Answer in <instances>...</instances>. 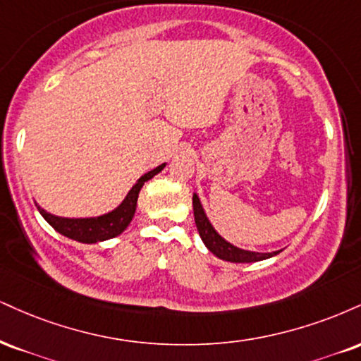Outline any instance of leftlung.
I'll list each match as a JSON object with an SVG mask.
<instances>
[{"label": "left lung", "mask_w": 361, "mask_h": 361, "mask_svg": "<svg viewBox=\"0 0 361 361\" xmlns=\"http://www.w3.org/2000/svg\"><path fill=\"white\" fill-rule=\"evenodd\" d=\"M193 215H195V224H197L200 238L203 240V244L215 257L227 260V262H235V264H249V262H259V260L274 257L279 254L281 250L274 252H254V250H245L240 247L230 244L228 240L220 235L216 232L214 225L205 214V208H203L202 202H200L198 195L193 193Z\"/></svg>", "instance_id": "left-lung-1"}]
</instances>
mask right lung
<instances>
[{"label": "right lung", "mask_w": 361, "mask_h": 361, "mask_svg": "<svg viewBox=\"0 0 361 361\" xmlns=\"http://www.w3.org/2000/svg\"><path fill=\"white\" fill-rule=\"evenodd\" d=\"M166 166V163L159 164L151 171H147L131 186L128 195H126L123 202L117 205L114 210L107 212V214L97 216H79V219H68V216H59L47 212L37 203L38 212L43 219L54 227L56 232L62 235L72 238V240L82 242V244H97V242L109 240L124 232L128 225L131 224L134 214H136L137 197L141 192L142 185L147 180H151L154 175H158L161 169Z\"/></svg>", "instance_id": "right-lung-1"}]
</instances>
